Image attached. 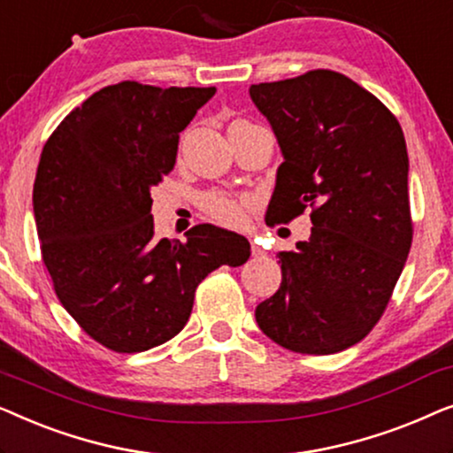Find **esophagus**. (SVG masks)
Here are the masks:
<instances>
[{
	"label": "esophagus",
	"instance_id": "esophagus-1",
	"mask_svg": "<svg viewBox=\"0 0 453 453\" xmlns=\"http://www.w3.org/2000/svg\"><path fill=\"white\" fill-rule=\"evenodd\" d=\"M251 253H253V256H264V250H262V247H257L256 243H251Z\"/></svg>",
	"mask_w": 453,
	"mask_h": 453
}]
</instances>
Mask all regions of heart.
Wrapping results in <instances>:
<instances>
[{
	"mask_svg": "<svg viewBox=\"0 0 453 453\" xmlns=\"http://www.w3.org/2000/svg\"><path fill=\"white\" fill-rule=\"evenodd\" d=\"M200 203L214 220L225 222V225H241L251 200L245 196L226 194V191H208L202 196Z\"/></svg>",
	"mask_w": 453,
	"mask_h": 453,
	"instance_id": "obj_1",
	"label": "heart"
}]
</instances>
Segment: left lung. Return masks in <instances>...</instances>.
I'll return each instance as SVG.
<instances>
[{
	"label": "left lung",
	"instance_id": "left-lung-1",
	"mask_svg": "<svg viewBox=\"0 0 453 453\" xmlns=\"http://www.w3.org/2000/svg\"><path fill=\"white\" fill-rule=\"evenodd\" d=\"M274 132L268 225L311 210V237L278 251L282 282L256 307L265 336L303 355H334L380 321L412 243L406 140L383 103L330 70L251 84Z\"/></svg>",
	"mask_w": 453,
	"mask_h": 453
}]
</instances>
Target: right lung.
Instances as JSON below:
<instances>
[{
    "mask_svg": "<svg viewBox=\"0 0 453 453\" xmlns=\"http://www.w3.org/2000/svg\"><path fill=\"white\" fill-rule=\"evenodd\" d=\"M216 88L119 82L76 107L47 140L33 208L42 262L80 327L115 352H142L188 324L197 284L241 265L250 241L197 225L154 237L150 188L171 173L179 134Z\"/></svg>",
    "mask_w": 453,
    "mask_h": 453,
    "instance_id": "1",
    "label": "right lung"
}]
</instances>
